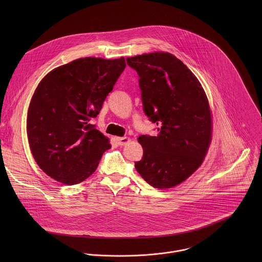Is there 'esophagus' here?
<instances>
[{"mask_svg":"<svg viewBox=\"0 0 262 262\" xmlns=\"http://www.w3.org/2000/svg\"><path fill=\"white\" fill-rule=\"evenodd\" d=\"M116 140H117L118 144L122 146V145H125L127 142H129L130 138H128V137H117Z\"/></svg>","mask_w":262,"mask_h":262,"instance_id":"obj_1","label":"esophagus"}]
</instances>
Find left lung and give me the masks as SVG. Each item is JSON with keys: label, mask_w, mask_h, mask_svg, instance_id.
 <instances>
[{"label": "left lung", "mask_w": 262, "mask_h": 262, "mask_svg": "<svg viewBox=\"0 0 262 262\" xmlns=\"http://www.w3.org/2000/svg\"><path fill=\"white\" fill-rule=\"evenodd\" d=\"M126 60L139 76L143 111L159 132L138 137L143 156L135 168L152 187H176L199 168L209 148L212 118L207 96L187 66L168 52Z\"/></svg>", "instance_id": "left-lung-1"}]
</instances>
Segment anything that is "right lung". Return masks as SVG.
Returning a JSON list of instances; mask_svg holds the SVG:
<instances>
[{
    "label": "right lung",
    "instance_id": "1",
    "mask_svg": "<svg viewBox=\"0 0 262 262\" xmlns=\"http://www.w3.org/2000/svg\"><path fill=\"white\" fill-rule=\"evenodd\" d=\"M126 68L124 57H85L46 75L32 97L28 116L29 145L39 167L72 186L92 176L109 139L90 121Z\"/></svg>",
    "mask_w": 262,
    "mask_h": 262
}]
</instances>
